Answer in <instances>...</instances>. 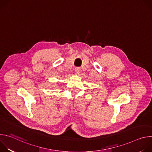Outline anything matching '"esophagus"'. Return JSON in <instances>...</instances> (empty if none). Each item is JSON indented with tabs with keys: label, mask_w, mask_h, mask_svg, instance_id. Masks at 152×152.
<instances>
[{
	"label": "esophagus",
	"mask_w": 152,
	"mask_h": 152,
	"mask_svg": "<svg viewBox=\"0 0 152 152\" xmlns=\"http://www.w3.org/2000/svg\"><path fill=\"white\" fill-rule=\"evenodd\" d=\"M80 71V67H76V68H75V72H76V73H79Z\"/></svg>",
	"instance_id": "esophagus-1"
}]
</instances>
